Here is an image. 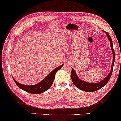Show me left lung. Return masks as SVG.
Masks as SVG:
<instances>
[{"instance_id": "left-lung-1", "label": "left lung", "mask_w": 121, "mask_h": 121, "mask_svg": "<svg viewBox=\"0 0 121 121\" xmlns=\"http://www.w3.org/2000/svg\"><path fill=\"white\" fill-rule=\"evenodd\" d=\"M105 32V31H104ZM106 33L107 37H108V39L109 40L110 46H111V49L113 54V60H112V63L111 67V71L110 72L108 73V76L106 77L102 80L101 82L98 83H89L87 82L82 81L78 77V76L76 74L75 71L73 69H72V71H71V79H72V82L73 83L74 86L76 87H77L78 89L82 90V91H86V92H93V91H96L98 90L101 89L103 86H104L109 81L110 77L112 75V71H113V67L114 62H115V52L113 48V44H112V41L111 38L110 37L109 34L108 32H105Z\"/></svg>"}]
</instances>
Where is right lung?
<instances>
[{
    "label": "right lung",
    "mask_w": 121,
    "mask_h": 121,
    "mask_svg": "<svg viewBox=\"0 0 121 121\" xmlns=\"http://www.w3.org/2000/svg\"><path fill=\"white\" fill-rule=\"evenodd\" d=\"M63 65H64V64L53 69L44 79L42 80L39 83H38V84L35 85L27 86V85H24L18 83V82H17L14 79L13 77V79L15 83L17 84V86L20 88H21V89L23 90V91H26L29 93H30V94H40V93H42L44 91H48L52 86V83H53L54 78H55L56 73L59 69H61V68L62 67Z\"/></svg>",
    "instance_id": "obj_1"
}]
</instances>
